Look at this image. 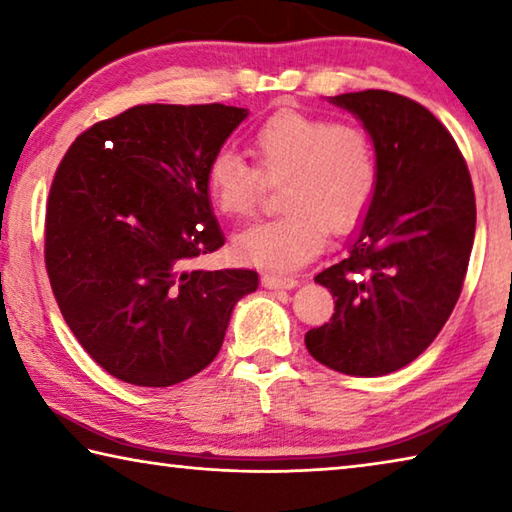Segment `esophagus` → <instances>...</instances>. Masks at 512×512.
<instances>
[{
	"instance_id": "esophagus-1",
	"label": "esophagus",
	"mask_w": 512,
	"mask_h": 512,
	"mask_svg": "<svg viewBox=\"0 0 512 512\" xmlns=\"http://www.w3.org/2000/svg\"><path fill=\"white\" fill-rule=\"evenodd\" d=\"M262 284L266 289H293V287H298V280H296V277H291V275L264 273Z\"/></svg>"
}]
</instances>
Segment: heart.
<instances>
[{
  "instance_id": "heart-1",
  "label": "heart",
  "mask_w": 512,
  "mask_h": 512,
  "mask_svg": "<svg viewBox=\"0 0 512 512\" xmlns=\"http://www.w3.org/2000/svg\"><path fill=\"white\" fill-rule=\"evenodd\" d=\"M255 167L223 149L205 169V187L216 210L246 219L266 183L280 185L284 212L250 225L235 237L237 259L271 271H293L323 250L327 232L354 228L379 185L377 149L354 121L282 110L250 137Z\"/></svg>"
}]
</instances>
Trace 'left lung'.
<instances>
[{"label":"left lung","instance_id":"left-lung-1","mask_svg":"<svg viewBox=\"0 0 512 512\" xmlns=\"http://www.w3.org/2000/svg\"><path fill=\"white\" fill-rule=\"evenodd\" d=\"M332 103L370 133L379 185L348 253L316 275L334 314L305 345L336 372L379 377L418 359L452 316L474 244V187L454 137L418 101L363 90Z\"/></svg>","mask_w":512,"mask_h":512}]
</instances>
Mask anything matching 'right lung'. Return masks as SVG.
I'll use <instances>...</instances> for the list:
<instances>
[{
  "label": "right lung",
  "mask_w": 512,
  "mask_h": 512,
  "mask_svg": "<svg viewBox=\"0 0 512 512\" xmlns=\"http://www.w3.org/2000/svg\"><path fill=\"white\" fill-rule=\"evenodd\" d=\"M244 108L144 103L83 131L49 189L45 266L83 350L126 384L164 388L210 366L250 268L189 271L223 246L205 169Z\"/></svg>",
  "instance_id": "add662e5"
}]
</instances>
